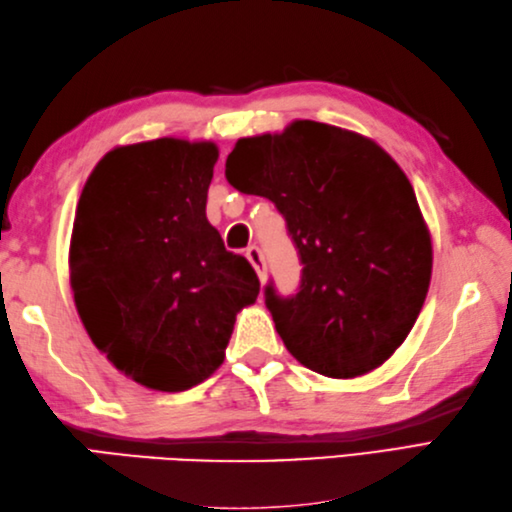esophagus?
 <instances>
[{
	"label": "esophagus",
	"mask_w": 512,
	"mask_h": 512,
	"mask_svg": "<svg viewBox=\"0 0 512 512\" xmlns=\"http://www.w3.org/2000/svg\"><path fill=\"white\" fill-rule=\"evenodd\" d=\"M246 257H248V262L253 264V268L257 270V275H259V281H266V262H264V253H262V248L259 246H248L246 248Z\"/></svg>",
	"instance_id": "1"
}]
</instances>
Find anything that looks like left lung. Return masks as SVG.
<instances>
[{"instance_id": "1", "label": "left lung", "mask_w": 512, "mask_h": 512, "mask_svg": "<svg viewBox=\"0 0 512 512\" xmlns=\"http://www.w3.org/2000/svg\"><path fill=\"white\" fill-rule=\"evenodd\" d=\"M226 180L284 215L299 253L297 295L264 288L288 352L330 378L372 372L407 339L431 281V239L405 173L376 143L295 121L237 140Z\"/></svg>"}]
</instances>
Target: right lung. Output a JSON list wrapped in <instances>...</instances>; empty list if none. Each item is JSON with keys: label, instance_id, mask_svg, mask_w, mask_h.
Returning a JSON list of instances; mask_svg holds the SVG:
<instances>
[{"label": "right lung", "instance_id": "1", "mask_svg": "<svg viewBox=\"0 0 512 512\" xmlns=\"http://www.w3.org/2000/svg\"><path fill=\"white\" fill-rule=\"evenodd\" d=\"M213 143L158 138L110 151L76 206L70 279L94 345L136 383L184 391L224 361L235 314L259 295L206 220Z\"/></svg>", "mask_w": 512, "mask_h": 512}]
</instances>
